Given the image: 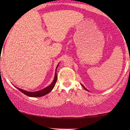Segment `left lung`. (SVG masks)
<instances>
[{"label": "left lung", "instance_id": "left-lung-1", "mask_svg": "<svg viewBox=\"0 0 130 130\" xmlns=\"http://www.w3.org/2000/svg\"><path fill=\"white\" fill-rule=\"evenodd\" d=\"M81 85H82V84H81ZM82 86H83V88H84V89H85V90H88V89H86V88H85V86H83V85H82Z\"/></svg>", "mask_w": 130, "mask_h": 130}]
</instances>
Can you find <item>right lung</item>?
<instances>
[{
	"label": "right lung",
	"mask_w": 130,
	"mask_h": 130,
	"mask_svg": "<svg viewBox=\"0 0 130 130\" xmlns=\"http://www.w3.org/2000/svg\"><path fill=\"white\" fill-rule=\"evenodd\" d=\"M59 64V63H58ZM58 64L57 65V66L56 67V74H55V76H54V79L53 80V82L51 83V84L49 85L48 86L46 87L45 88L41 90H38V91H36V92H28L26 91V90H24L22 89H19L17 88L19 90H20L21 92H22L23 93H24L25 95H26L28 96H30V97H41V96H43L47 95L48 93H50L51 90H53V89L54 88V87L56 85V83L57 82V69L58 66Z\"/></svg>",
	"instance_id": "obj_1"
}]
</instances>
